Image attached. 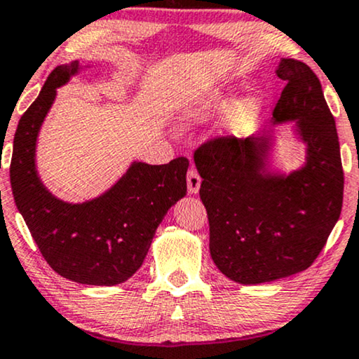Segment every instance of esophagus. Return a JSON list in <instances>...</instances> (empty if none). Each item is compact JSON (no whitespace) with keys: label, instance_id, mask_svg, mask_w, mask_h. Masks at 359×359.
Wrapping results in <instances>:
<instances>
[{"label":"esophagus","instance_id":"1","mask_svg":"<svg viewBox=\"0 0 359 359\" xmlns=\"http://www.w3.org/2000/svg\"><path fill=\"white\" fill-rule=\"evenodd\" d=\"M186 183H188V193L196 194L201 188V176L198 175L196 170H189L186 175Z\"/></svg>","mask_w":359,"mask_h":359}]
</instances>
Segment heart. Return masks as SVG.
Here are the masks:
<instances>
[{
    "instance_id": "1",
    "label": "heart",
    "mask_w": 359,
    "mask_h": 359,
    "mask_svg": "<svg viewBox=\"0 0 359 359\" xmlns=\"http://www.w3.org/2000/svg\"><path fill=\"white\" fill-rule=\"evenodd\" d=\"M231 97L227 95H214L209 99L198 102L191 110V117L196 120H204L211 115L222 114L229 109ZM260 111V102L255 97H245L239 102H236L227 111L224 120V128L231 135L245 133L255 123Z\"/></svg>"
}]
</instances>
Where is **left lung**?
I'll return each instance as SVG.
<instances>
[{"label":"left lung","mask_w":359,"mask_h":359,"mask_svg":"<svg viewBox=\"0 0 359 359\" xmlns=\"http://www.w3.org/2000/svg\"><path fill=\"white\" fill-rule=\"evenodd\" d=\"M285 81L273 123L293 122L306 163L290 175L271 173V135L216 137L194 151L199 196L208 211L209 252L237 283H264L309 269L327 244L343 206L337 125L322 83L305 62L282 59Z\"/></svg>","instance_id":"1"}]
</instances>
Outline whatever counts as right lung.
I'll return each mask as SVG.
<instances>
[{"mask_svg":"<svg viewBox=\"0 0 359 359\" xmlns=\"http://www.w3.org/2000/svg\"><path fill=\"white\" fill-rule=\"evenodd\" d=\"M79 62L57 66L18 123L9 178L18 211L50 269L86 285H117L142 267L156 227L186 194L188 158L166 165L135 161L107 193L82 204L49 193L36 171V140L57 87Z\"/></svg>","mask_w":359,"mask_h":359,"instance_id":"obj_1","label":"right lung"}]
</instances>
